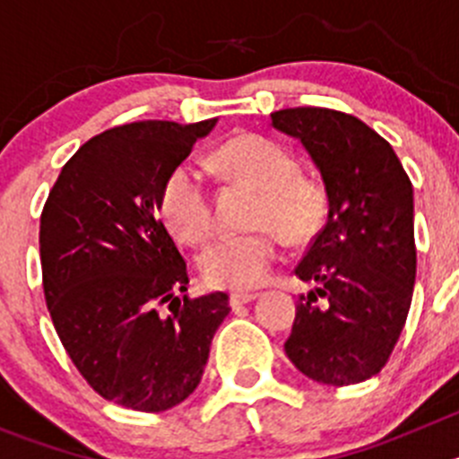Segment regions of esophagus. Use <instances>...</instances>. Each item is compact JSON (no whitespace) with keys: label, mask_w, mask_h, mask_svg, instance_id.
Masks as SVG:
<instances>
[{"label":"esophagus","mask_w":459,"mask_h":459,"mask_svg":"<svg viewBox=\"0 0 459 459\" xmlns=\"http://www.w3.org/2000/svg\"><path fill=\"white\" fill-rule=\"evenodd\" d=\"M257 291H234V294H230V306L237 307V306H246V303L255 301L257 299Z\"/></svg>","instance_id":"esophagus-1"}]
</instances>
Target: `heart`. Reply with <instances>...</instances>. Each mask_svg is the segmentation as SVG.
Returning a JSON list of instances; mask_svg holds the SVG:
<instances>
[{
  "mask_svg": "<svg viewBox=\"0 0 459 459\" xmlns=\"http://www.w3.org/2000/svg\"><path fill=\"white\" fill-rule=\"evenodd\" d=\"M211 163L259 190L248 237L221 238L200 255L206 282L227 290H248L264 282L280 257V237L306 243L328 213V188L319 172L299 169L296 156L280 142L262 135H238L225 142ZM160 218L174 238L200 246L211 237L213 216L204 174L193 163L169 169L158 197Z\"/></svg>",
  "mask_w": 459,
  "mask_h": 459,
  "instance_id": "1",
  "label": "heart"
}]
</instances>
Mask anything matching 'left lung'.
<instances>
[{"label": "left lung", "mask_w": 459, "mask_h": 459, "mask_svg": "<svg viewBox=\"0 0 459 459\" xmlns=\"http://www.w3.org/2000/svg\"><path fill=\"white\" fill-rule=\"evenodd\" d=\"M271 126L301 142L328 188L326 225L294 269L317 287L296 301L285 354L307 379L359 384L386 366L411 306V181L384 137L338 109H278Z\"/></svg>", "instance_id": "left-lung-1"}]
</instances>
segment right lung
Wrapping results in <instances>:
<instances>
[{
  "instance_id": "add662e5",
  "label": "right lung",
  "mask_w": 459,
  "mask_h": 459,
  "mask_svg": "<svg viewBox=\"0 0 459 459\" xmlns=\"http://www.w3.org/2000/svg\"><path fill=\"white\" fill-rule=\"evenodd\" d=\"M218 119L135 121L84 142L40 216L43 291L64 350L93 391L133 411H165L197 388L230 296L188 291L160 221L169 169Z\"/></svg>"
}]
</instances>
